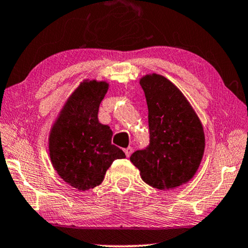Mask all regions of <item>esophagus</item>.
<instances>
[{"label":"esophagus","instance_id":"obj_1","mask_svg":"<svg viewBox=\"0 0 248 248\" xmlns=\"http://www.w3.org/2000/svg\"><path fill=\"white\" fill-rule=\"evenodd\" d=\"M131 153H132V148L131 147H128V148H125V149H124V154H125V156H127L128 158L130 157Z\"/></svg>","mask_w":248,"mask_h":248}]
</instances>
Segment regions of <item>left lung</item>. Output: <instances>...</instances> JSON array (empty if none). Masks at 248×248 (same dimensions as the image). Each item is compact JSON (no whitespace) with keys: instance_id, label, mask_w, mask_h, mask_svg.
Wrapping results in <instances>:
<instances>
[{"instance_id":"1","label":"left lung","mask_w":248,"mask_h":248,"mask_svg":"<svg viewBox=\"0 0 248 248\" xmlns=\"http://www.w3.org/2000/svg\"><path fill=\"white\" fill-rule=\"evenodd\" d=\"M148 106L150 143L130 160L146 184L169 190L193 178L205 149L202 125L175 84L159 75L140 80Z\"/></svg>"}]
</instances>
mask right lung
Instances as JSON below:
<instances>
[{
    "instance_id": "add662e5",
    "label": "right lung",
    "mask_w": 248,
    "mask_h": 248,
    "mask_svg": "<svg viewBox=\"0 0 248 248\" xmlns=\"http://www.w3.org/2000/svg\"><path fill=\"white\" fill-rule=\"evenodd\" d=\"M107 82L84 81L62 109L50 134V158L65 183L80 190L94 188L105 179L116 159L125 158L111 143L112 130L98 121Z\"/></svg>"
}]
</instances>
